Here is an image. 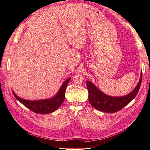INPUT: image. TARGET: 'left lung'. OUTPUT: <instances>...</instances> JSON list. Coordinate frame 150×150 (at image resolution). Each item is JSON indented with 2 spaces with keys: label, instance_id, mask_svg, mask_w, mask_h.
<instances>
[{
  "label": "left lung",
  "instance_id": "8db88e82",
  "mask_svg": "<svg viewBox=\"0 0 150 150\" xmlns=\"http://www.w3.org/2000/svg\"><path fill=\"white\" fill-rule=\"evenodd\" d=\"M142 79L141 73V78L135 88L131 93L124 97H113L104 94L94 86L91 82L86 81L88 90V98L91 105L95 109L104 111L105 113H115L122 110L129 103L138 93L141 87Z\"/></svg>",
  "mask_w": 150,
  "mask_h": 150
}]
</instances>
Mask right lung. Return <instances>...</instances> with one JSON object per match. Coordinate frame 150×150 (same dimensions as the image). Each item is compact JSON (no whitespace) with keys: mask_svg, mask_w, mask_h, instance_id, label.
Wrapping results in <instances>:
<instances>
[{"mask_svg":"<svg viewBox=\"0 0 150 150\" xmlns=\"http://www.w3.org/2000/svg\"><path fill=\"white\" fill-rule=\"evenodd\" d=\"M70 79H71V78L68 79V80H66L64 82L58 93L55 97L52 98H50V99L37 101L27 100L22 99L20 97H17L13 91V93L15 97L20 103L24 105L28 109L33 111V112L39 114H47L56 111L62 105L65 98L66 89Z\"/></svg>","mask_w":150,"mask_h":150,"instance_id":"1","label":"right lung"}]
</instances>
